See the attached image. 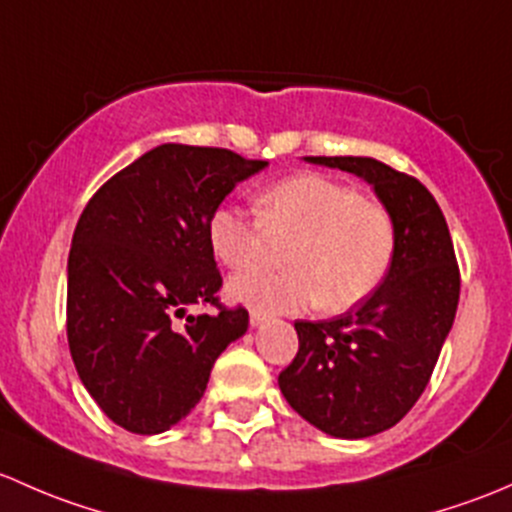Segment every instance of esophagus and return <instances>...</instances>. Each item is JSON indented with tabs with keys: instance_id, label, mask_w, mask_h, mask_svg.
Wrapping results in <instances>:
<instances>
[{
	"instance_id": "1",
	"label": "esophagus",
	"mask_w": 512,
	"mask_h": 512,
	"mask_svg": "<svg viewBox=\"0 0 512 512\" xmlns=\"http://www.w3.org/2000/svg\"><path fill=\"white\" fill-rule=\"evenodd\" d=\"M266 320H268L266 313H261V310H251V315H249L251 328H261V325L266 323Z\"/></svg>"
}]
</instances>
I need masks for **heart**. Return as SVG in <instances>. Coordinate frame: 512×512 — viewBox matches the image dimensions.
Masks as SVG:
<instances>
[{"label":"heart","mask_w":512,"mask_h":512,"mask_svg":"<svg viewBox=\"0 0 512 512\" xmlns=\"http://www.w3.org/2000/svg\"><path fill=\"white\" fill-rule=\"evenodd\" d=\"M258 219L221 204L207 221V244L231 271L251 266L263 236H295L286 251L291 271L254 268L229 281V295L261 313H300L323 305L342 313L367 300L387 278L397 229L384 207L323 175H293L258 194Z\"/></svg>","instance_id":"heart-1"}]
</instances>
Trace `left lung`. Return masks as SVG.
Returning a JSON list of instances; mask_svg holds the SVG:
<instances>
[{"instance_id": "left-lung-1", "label": "left lung", "mask_w": 512, "mask_h": 512, "mask_svg": "<svg viewBox=\"0 0 512 512\" xmlns=\"http://www.w3.org/2000/svg\"><path fill=\"white\" fill-rule=\"evenodd\" d=\"M365 179L394 219L397 254L382 286L330 320H298V355L278 387L308 424L335 439H367L404 419L429 384L456 318L449 226L419 179L372 157H303Z\"/></svg>"}]
</instances>
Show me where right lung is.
I'll list each match as a JSON object with an SVG mask.
<instances>
[{
  "label": "right lung",
  "instance_id": "1",
  "mask_svg": "<svg viewBox=\"0 0 512 512\" xmlns=\"http://www.w3.org/2000/svg\"><path fill=\"white\" fill-rule=\"evenodd\" d=\"M263 167L221 147L165 142L83 209L68 254V347L83 387L123 429L152 436L179 424L204 397L217 357L249 328L246 308H187L217 305L207 221Z\"/></svg>",
  "mask_w": 512,
  "mask_h": 512
}]
</instances>
